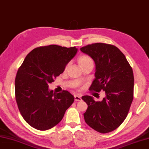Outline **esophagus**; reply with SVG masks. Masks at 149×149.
Wrapping results in <instances>:
<instances>
[{
  "label": "esophagus",
  "mask_w": 149,
  "mask_h": 149,
  "mask_svg": "<svg viewBox=\"0 0 149 149\" xmlns=\"http://www.w3.org/2000/svg\"><path fill=\"white\" fill-rule=\"evenodd\" d=\"M74 100H75V101H81V97L79 95H75L74 96Z\"/></svg>",
  "instance_id": "esophagus-1"
}]
</instances>
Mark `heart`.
Instances as JSON below:
<instances>
[{"mask_svg":"<svg viewBox=\"0 0 149 149\" xmlns=\"http://www.w3.org/2000/svg\"><path fill=\"white\" fill-rule=\"evenodd\" d=\"M77 62H78V63L80 67H82L86 64H88V63H93V60L92 58L90 57V56L86 55V54H83V55H81L79 56L78 59H77ZM68 67V65H66V67L65 68V70H67V68Z\"/></svg>","mask_w":149,"mask_h":149,"instance_id":"obj_1","label":"heart"}]
</instances>
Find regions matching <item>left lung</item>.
<instances>
[{
  "label": "left lung",
  "instance_id": "left-lung-1",
  "mask_svg": "<svg viewBox=\"0 0 149 149\" xmlns=\"http://www.w3.org/2000/svg\"><path fill=\"white\" fill-rule=\"evenodd\" d=\"M95 63V78L89 90L105 92L101 101L81 97L88 107L84 113L86 123L101 133L118 128L124 121L133 100L134 76L131 66L120 49L111 44L95 43L80 48Z\"/></svg>",
  "mask_w": 149,
  "mask_h": 149
}]
</instances>
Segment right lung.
<instances>
[{
	"instance_id": "add662e5",
	"label": "right lung",
	"mask_w": 149,
	"mask_h": 149,
	"mask_svg": "<svg viewBox=\"0 0 149 149\" xmlns=\"http://www.w3.org/2000/svg\"><path fill=\"white\" fill-rule=\"evenodd\" d=\"M77 49L58 45L40 46L26 56L15 79V97L18 109L33 128L46 131L63 119L74 101L69 91L55 93L48 84L63 73Z\"/></svg>"
}]
</instances>
